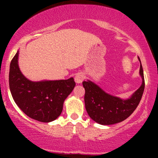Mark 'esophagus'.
Instances as JSON below:
<instances>
[{"label": "esophagus", "mask_w": 158, "mask_h": 158, "mask_svg": "<svg viewBox=\"0 0 158 158\" xmlns=\"http://www.w3.org/2000/svg\"><path fill=\"white\" fill-rule=\"evenodd\" d=\"M85 76L84 74L79 73H77V75L75 76V81L77 83V84H80V83L82 82V81L84 80Z\"/></svg>", "instance_id": "34e87169"}]
</instances>
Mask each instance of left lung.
I'll use <instances>...</instances> for the list:
<instances>
[{
    "label": "left lung",
    "mask_w": 158,
    "mask_h": 158,
    "mask_svg": "<svg viewBox=\"0 0 158 158\" xmlns=\"http://www.w3.org/2000/svg\"><path fill=\"white\" fill-rule=\"evenodd\" d=\"M139 76L142 84L128 98L115 97L107 93L94 81H82L85 90V105L89 117L100 125H112L118 123L128 118L139 105L145 88L144 76L141 61Z\"/></svg>",
    "instance_id": "1"
}]
</instances>
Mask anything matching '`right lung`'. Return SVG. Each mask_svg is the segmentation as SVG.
<instances>
[{
    "mask_svg": "<svg viewBox=\"0 0 158 158\" xmlns=\"http://www.w3.org/2000/svg\"><path fill=\"white\" fill-rule=\"evenodd\" d=\"M19 50L10 63L9 82L12 98L30 118L50 123L60 116L63 104L75 87L73 77L61 80L33 81L21 73L19 65Z\"/></svg>",
    "mask_w": 158,
    "mask_h": 158,
    "instance_id": "right-lung-1",
    "label": "right lung"
}]
</instances>
